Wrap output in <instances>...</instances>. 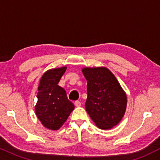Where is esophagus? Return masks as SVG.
<instances>
[{"mask_svg":"<svg viewBox=\"0 0 160 160\" xmlns=\"http://www.w3.org/2000/svg\"><path fill=\"white\" fill-rule=\"evenodd\" d=\"M74 105H75L76 107H80V106H81V103H80V101H75L74 102Z\"/></svg>","mask_w":160,"mask_h":160,"instance_id":"1","label":"esophagus"}]
</instances>
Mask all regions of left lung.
I'll return each mask as SVG.
<instances>
[{
    "label": "left lung",
    "instance_id": "1",
    "mask_svg": "<svg viewBox=\"0 0 160 160\" xmlns=\"http://www.w3.org/2000/svg\"><path fill=\"white\" fill-rule=\"evenodd\" d=\"M82 72L87 80V112L99 128H112L124 116L126 93L108 68L86 67Z\"/></svg>",
    "mask_w": 160,
    "mask_h": 160
}]
</instances>
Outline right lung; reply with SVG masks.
<instances>
[{
	"mask_svg": "<svg viewBox=\"0 0 160 160\" xmlns=\"http://www.w3.org/2000/svg\"><path fill=\"white\" fill-rule=\"evenodd\" d=\"M66 70V67L48 70L38 87L36 115L42 125L51 130L60 129L74 108L66 91L58 85Z\"/></svg>",
	"mask_w": 160,
	"mask_h": 160,
	"instance_id": "obj_1",
	"label": "right lung"
}]
</instances>
